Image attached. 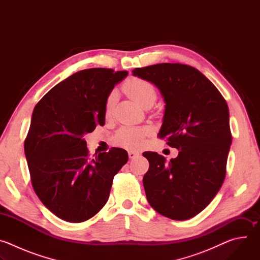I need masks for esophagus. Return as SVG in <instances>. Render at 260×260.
<instances>
[{
	"instance_id": "34e87169",
	"label": "esophagus",
	"mask_w": 260,
	"mask_h": 260,
	"mask_svg": "<svg viewBox=\"0 0 260 260\" xmlns=\"http://www.w3.org/2000/svg\"><path fill=\"white\" fill-rule=\"evenodd\" d=\"M139 155H140V153H139L138 151H134V150L128 151V157H129L131 159L136 158V157H137V156H139Z\"/></svg>"
}]
</instances>
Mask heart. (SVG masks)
Segmentation results:
<instances>
[{
  "mask_svg": "<svg viewBox=\"0 0 260 260\" xmlns=\"http://www.w3.org/2000/svg\"><path fill=\"white\" fill-rule=\"evenodd\" d=\"M124 91L142 107H151L156 100L155 87L147 80L141 78H131L123 85ZM116 92L111 91L105 102V114L110 116L112 114L116 103ZM150 134V129L145 126H123L115 138V143L126 149H137L143 146L146 137Z\"/></svg>",
  "mask_w": 260,
  "mask_h": 260,
  "instance_id": "obj_1",
  "label": "heart"
}]
</instances>
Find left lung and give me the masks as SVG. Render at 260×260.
Masks as SVG:
<instances>
[{"mask_svg": "<svg viewBox=\"0 0 260 260\" xmlns=\"http://www.w3.org/2000/svg\"><path fill=\"white\" fill-rule=\"evenodd\" d=\"M134 76L153 83L165 103L160 139L177 148L169 162L156 152H144L149 170L143 185L150 206L173 220L201 213L223 184L232 144L226 101L193 67L157 63L133 70Z\"/></svg>", "mask_w": 260, "mask_h": 260, "instance_id": "obj_1", "label": "left lung"}]
</instances>
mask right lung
Listing matches in <instances>:
<instances>
[{
	"label": "right lung",
	"mask_w": 260,
	"mask_h": 260,
	"mask_svg": "<svg viewBox=\"0 0 260 260\" xmlns=\"http://www.w3.org/2000/svg\"><path fill=\"white\" fill-rule=\"evenodd\" d=\"M126 71H79L51 88L36 105L24 141L31 185L58 218L83 222L107 203L114 176L127 152L111 148L89 156L85 134L105 124V102Z\"/></svg>",
	"instance_id": "right-lung-1"
}]
</instances>
